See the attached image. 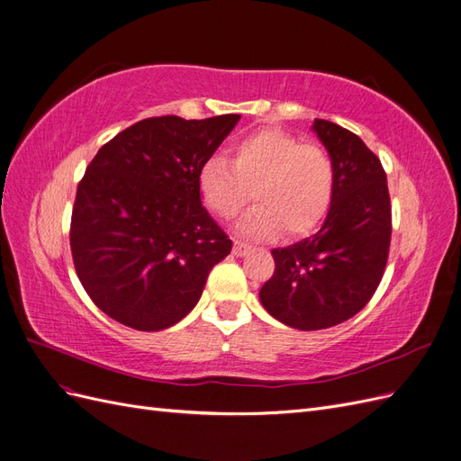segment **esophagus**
<instances>
[{
    "mask_svg": "<svg viewBox=\"0 0 461 461\" xmlns=\"http://www.w3.org/2000/svg\"><path fill=\"white\" fill-rule=\"evenodd\" d=\"M249 249H252V246H248V244H242V242H234V246H232V254L236 256V258H242V256H246Z\"/></svg>",
    "mask_w": 461,
    "mask_h": 461,
    "instance_id": "esophagus-1",
    "label": "esophagus"
}]
</instances>
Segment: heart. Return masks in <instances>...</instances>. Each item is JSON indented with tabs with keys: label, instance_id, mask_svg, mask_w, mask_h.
I'll list each match as a JSON object with an SVG mask.
<instances>
[{
	"label": "heart",
	"instance_id": "1",
	"mask_svg": "<svg viewBox=\"0 0 461 461\" xmlns=\"http://www.w3.org/2000/svg\"><path fill=\"white\" fill-rule=\"evenodd\" d=\"M337 173L329 153L317 144L278 129H259L236 140L230 158H207L198 171L203 203L221 219H232L248 203L256 205L239 221L244 239L275 234L303 236L329 213Z\"/></svg>",
	"mask_w": 461,
	"mask_h": 461
}]
</instances>
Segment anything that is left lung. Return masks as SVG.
<instances>
[{
    "label": "left lung",
    "instance_id": "obj_1",
    "mask_svg": "<svg viewBox=\"0 0 461 461\" xmlns=\"http://www.w3.org/2000/svg\"><path fill=\"white\" fill-rule=\"evenodd\" d=\"M313 132L337 173L321 229L296 244L275 248V273L259 300L276 321L319 330L354 317L379 286L393 232L386 173L359 136L325 119Z\"/></svg>",
    "mask_w": 461,
    "mask_h": 461
}]
</instances>
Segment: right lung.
<instances>
[{"label": "right lung", "mask_w": 461, "mask_h": 461, "mask_svg": "<svg viewBox=\"0 0 461 461\" xmlns=\"http://www.w3.org/2000/svg\"><path fill=\"white\" fill-rule=\"evenodd\" d=\"M240 115L151 117L100 148L71 217L75 269L92 302L136 330L178 323L232 242L202 205L198 171Z\"/></svg>", "instance_id": "1"}]
</instances>
